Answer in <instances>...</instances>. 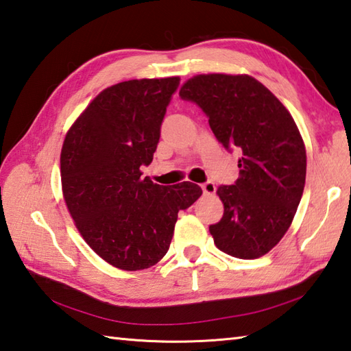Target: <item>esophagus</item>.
I'll list each match as a JSON object with an SVG mask.
<instances>
[{
    "instance_id": "34e87169",
    "label": "esophagus",
    "mask_w": 351,
    "mask_h": 351,
    "mask_svg": "<svg viewBox=\"0 0 351 351\" xmlns=\"http://www.w3.org/2000/svg\"><path fill=\"white\" fill-rule=\"evenodd\" d=\"M202 190H204L205 195H213L216 191V185L213 181H207V182L202 184Z\"/></svg>"
}]
</instances>
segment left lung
Returning <instances> with one entry per match:
<instances>
[{"label": "left lung", "mask_w": 351, "mask_h": 351, "mask_svg": "<svg viewBox=\"0 0 351 351\" xmlns=\"http://www.w3.org/2000/svg\"><path fill=\"white\" fill-rule=\"evenodd\" d=\"M182 100L208 117L219 143L240 149L239 178L221 185L223 216L210 232L237 258H258L286 234L306 182V149L292 115L251 75L199 74L185 82Z\"/></svg>", "instance_id": "left-lung-1"}]
</instances>
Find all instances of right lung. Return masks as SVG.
Wrapping results in <instances>:
<instances>
[{
  "label": "right lung",
  "mask_w": 351,
  "mask_h": 351,
  "mask_svg": "<svg viewBox=\"0 0 351 351\" xmlns=\"http://www.w3.org/2000/svg\"><path fill=\"white\" fill-rule=\"evenodd\" d=\"M180 77L128 80L106 88L75 120L60 154L64 199L94 252L119 269H147L166 256L178 213L202 195L141 178L154 160Z\"/></svg>",
  "instance_id": "add662e5"
}]
</instances>
